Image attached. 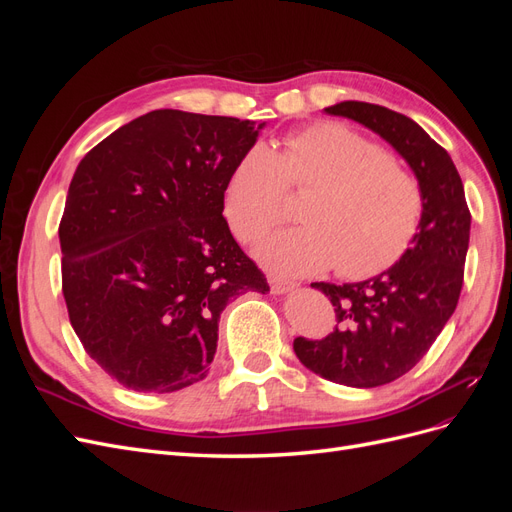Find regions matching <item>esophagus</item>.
<instances>
[{
  "label": "esophagus",
  "instance_id": "34e87169",
  "mask_svg": "<svg viewBox=\"0 0 512 512\" xmlns=\"http://www.w3.org/2000/svg\"><path fill=\"white\" fill-rule=\"evenodd\" d=\"M269 286L275 294H284V292H290L297 288V282L284 280V277H277V275H269Z\"/></svg>",
  "mask_w": 512,
  "mask_h": 512
}]
</instances>
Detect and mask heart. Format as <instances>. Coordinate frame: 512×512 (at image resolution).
Wrapping results in <instances>:
<instances>
[{
    "label": "heart",
    "mask_w": 512,
    "mask_h": 512,
    "mask_svg": "<svg viewBox=\"0 0 512 512\" xmlns=\"http://www.w3.org/2000/svg\"><path fill=\"white\" fill-rule=\"evenodd\" d=\"M294 192H312L303 226L262 241L258 256L277 273L335 269L367 280L408 252L425 213L423 183L391 153L342 123H316L286 136L284 149L254 145L232 170L226 218L250 243L284 222Z\"/></svg>",
    "instance_id": "b5f03b06"
}]
</instances>
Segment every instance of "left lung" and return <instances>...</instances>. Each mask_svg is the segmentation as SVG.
Listing matches in <instances>:
<instances>
[{"mask_svg": "<svg viewBox=\"0 0 512 512\" xmlns=\"http://www.w3.org/2000/svg\"><path fill=\"white\" fill-rule=\"evenodd\" d=\"M324 111L380 134L404 156L425 190L423 222L408 252L365 282H314L331 299L337 327L324 339L297 337L292 344L299 361L324 380L374 389L408 374L453 316L472 215L451 156L416 121L354 100Z\"/></svg>", "mask_w": 512, "mask_h": 512, "instance_id": "1", "label": "left lung"}]
</instances>
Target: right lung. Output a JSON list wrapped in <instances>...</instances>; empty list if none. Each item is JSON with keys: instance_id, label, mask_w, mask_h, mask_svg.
Segmentation results:
<instances>
[{"instance_id": "add662e5", "label": "right lung", "mask_w": 512, "mask_h": 512, "mask_svg": "<svg viewBox=\"0 0 512 512\" xmlns=\"http://www.w3.org/2000/svg\"><path fill=\"white\" fill-rule=\"evenodd\" d=\"M262 126L162 108L76 168L59 222L61 290L85 352L126 389L173 393L203 380L228 301L269 292L222 215Z\"/></svg>"}]
</instances>
